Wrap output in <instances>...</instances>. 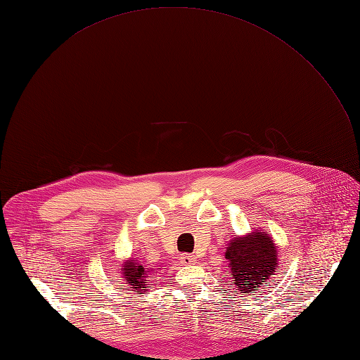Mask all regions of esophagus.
Masks as SVG:
<instances>
[{
  "label": "esophagus",
  "instance_id": "esophagus-1",
  "mask_svg": "<svg viewBox=\"0 0 360 360\" xmlns=\"http://www.w3.org/2000/svg\"><path fill=\"white\" fill-rule=\"evenodd\" d=\"M197 258L194 255H190V254H182L181 255V262L185 264V266H191V264H195Z\"/></svg>",
  "mask_w": 360,
  "mask_h": 360
}]
</instances>
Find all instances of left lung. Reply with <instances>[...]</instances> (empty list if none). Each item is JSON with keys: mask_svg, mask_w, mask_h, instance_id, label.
I'll return each mask as SVG.
<instances>
[{"mask_svg": "<svg viewBox=\"0 0 360 360\" xmlns=\"http://www.w3.org/2000/svg\"><path fill=\"white\" fill-rule=\"evenodd\" d=\"M277 247L267 232L254 231L235 236L226 248L232 273V286L240 293H257L278 267Z\"/></svg>", "mask_w": 360, "mask_h": 360, "instance_id": "obj_1", "label": "left lung"}]
</instances>
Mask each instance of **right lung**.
Wrapping results in <instances>:
<instances>
[{"label":"right lung","mask_w":360,"mask_h":360,"mask_svg":"<svg viewBox=\"0 0 360 360\" xmlns=\"http://www.w3.org/2000/svg\"><path fill=\"white\" fill-rule=\"evenodd\" d=\"M122 278L125 281V285H128L132 290L137 292H144L150 280L147 274H150V269H144L141 266V262L136 258H129L122 264ZM151 273H156L155 270H151Z\"/></svg>","instance_id":"right-lung-1"}]
</instances>
